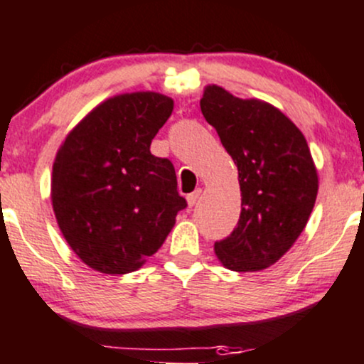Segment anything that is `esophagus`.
<instances>
[{
  "instance_id": "obj_1",
  "label": "esophagus",
  "mask_w": 364,
  "mask_h": 364,
  "mask_svg": "<svg viewBox=\"0 0 364 364\" xmlns=\"http://www.w3.org/2000/svg\"><path fill=\"white\" fill-rule=\"evenodd\" d=\"M199 196H201V191H199V189L194 191V193H191L189 196H187V205H189V208H193V206L196 205Z\"/></svg>"
}]
</instances>
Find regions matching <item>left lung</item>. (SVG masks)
Wrapping results in <instances>:
<instances>
[{
	"mask_svg": "<svg viewBox=\"0 0 364 364\" xmlns=\"http://www.w3.org/2000/svg\"><path fill=\"white\" fill-rule=\"evenodd\" d=\"M199 105L237 166L241 189L240 220L215 243V255L230 271L267 269L300 236L318 196L306 136L274 105L217 85L205 88Z\"/></svg>",
	"mask_w": 364,
	"mask_h": 364,
	"instance_id": "left-lung-1",
	"label": "left lung"
}]
</instances>
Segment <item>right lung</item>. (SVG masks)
Instances as JSON below:
<instances>
[{"label": "right lung", "mask_w": 364, "mask_h": 364, "mask_svg": "<svg viewBox=\"0 0 364 364\" xmlns=\"http://www.w3.org/2000/svg\"><path fill=\"white\" fill-rule=\"evenodd\" d=\"M173 111L163 93H121L69 132L52 171V206L62 236L102 274H127L154 255L187 206L170 159L151 142Z\"/></svg>", "instance_id": "obj_1"}]
</instances>
